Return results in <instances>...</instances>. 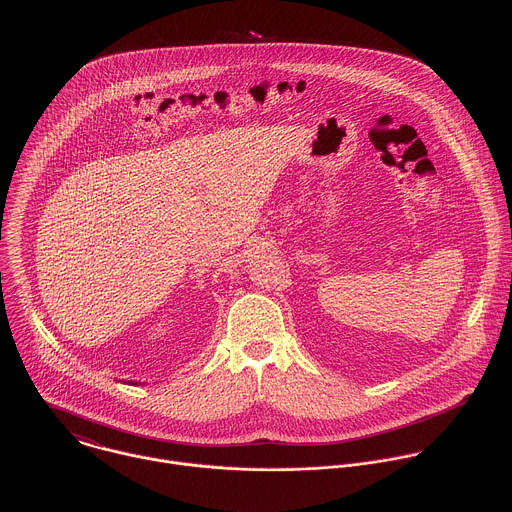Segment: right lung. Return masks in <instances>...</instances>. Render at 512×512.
I'll return each mask as SVG.
<instances>
[{
  "label": "right lung",
  "instance_id": "obj_1",
  "mask_svg": "<svg viewBox=\"0 0 512 512\" xmlns=\"http://www.w3.org/2000/svg\"><path fill=\"white\" fill-rule=\"evenodd\" d=\"M128 384H138V382H134V380H128Z\"/></svg>",
  "mask_w": 512,
  "mask_h": 512
}]
</instances>
